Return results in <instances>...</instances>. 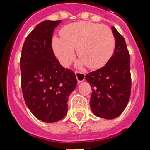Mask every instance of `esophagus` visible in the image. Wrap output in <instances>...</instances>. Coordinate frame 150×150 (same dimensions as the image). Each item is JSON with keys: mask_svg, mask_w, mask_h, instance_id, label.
<instances>
[{"mask_svg": "<svg viewBox=\"0 0 150 150\" xmlns=\"http://www.w3.org/2000/svg\"><path fill=\"white\" fill-rule=\"evenodd\" d=\"M75 76H76V79H77V81L79 82H81L83 81L86 79V75L85 73L81 72V71H75Z\"/></svg>", "mask_w": 150, "mask_h": 150, "instance_id": "esophagus-1", "label": "esophagus"}]
</instances>
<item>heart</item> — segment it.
<instances>
[{"instance_id": "1", "label": "heart", "mask_w": 150, "mask_h": 150, "mask_svg": "<svg viewBox=\"0 0 150 150\" xmlns=\"http://www.w3.org/2000/svg\"><path fill=\"white\" fill-rule=\"evenodd\" d=\"M62 38H54L52 47L64 66H69L75 58V48L81 58L80 64L90 69L104 66L115 50V37L109 27L93 22L80 21L64 27Z\"/></svg>"}]
</instances>
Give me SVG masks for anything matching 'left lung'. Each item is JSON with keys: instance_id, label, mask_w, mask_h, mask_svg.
<instances>
[{"instance_id": "8db88e82", "label": "left lung", "mask_w": 150, "mask_h": 150, "mask_svg": "<svg viewBox=\"0 0 150 150\" xmlns=\"http://www.w3.org/2000/svg\"><path fill=\"white\" fill-rule=\"evenodd\" d=\"M115 51L104 67L86 75L92 88L90 107L96 116L112 119L126 109L131 92L130 57L124 38L112 27Z\"/></svg>"}]
</instances>
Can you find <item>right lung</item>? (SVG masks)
<instances>
[{
  "instance_id": "1",
  "label": "right lung",
  "mask_w": 150,
  "mask_h": 150,
  "mask_svg": "<svg viewBox=\"0 0 150 150\" xmlns=\"http://www.w3.org/2000/svg\"><path fill=\"white\" fill-rule=\"evenodd\" d=\"M62 21H44L27 36L20 59L21 88L27 106L38 119L55 122L66 115L69 97L77 85L74 71L64 69L52 46Z\"/></svg>"
}]
</instances>
